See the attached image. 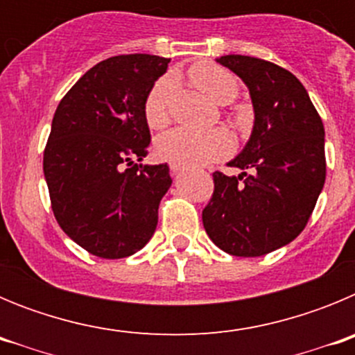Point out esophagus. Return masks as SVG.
<instances>
[{
  "label": "esophagus",
  "mask_w": 355,
  "mask_h": 355,
  "mask_svg": "<svg viewBox=\"0 0 355 355\" xmlns=\"http://www.w3.org/2000/svg\"><path fill=\"white\" fill-rule=\"evenodd\" d=\"M171 171H172V174H181V172L184 171V167H181V165H174V163H172L171 165Z\"/></svg>",
  "instance_id": "1"
}]
</instances>
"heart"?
<instances>
[{
    "instance_id": "1",
    "label": "heart",
    "mask_w": 355,
    "mask_h": 355,
    "mask_svg": "<svg viewBox=\"0 0 355 355\" xmlns=\"http://www.w3.org/2000/svg\"><path fill=\"white\" fill-rule=\"evenodd\" d=\"M190 80L197 89L216 105H229L238 96V80L227 69L211 62H200L190 69ZM175 83L172 76H163L153 85L144 103V117L147 126L162 130L171 122V103ZM159 159L181 167L206 165L233 149V140L224 130L192 131L175 128L159 135L155 144Z\"/></svg>"
}]
</instances>
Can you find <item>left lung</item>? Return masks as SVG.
I'll return each instance as SVG.
<instances>
[{"label": "left lung", "instance_id": "8db88e82", "mask_svg": "<svg viewBox=\"0 0 355 355\" xmlns=\"http://www.w3.org/2000/svg\"><path fill=\"white\" fill-rule=\"evenodd\" d=\"M216 62L247 85L254 108L249 142L227 163L238 175L213 172L215 190L202 209L218 249L256 258L302 233L325 183V131L309 94L286 69L243 55Z\"/></svg>", "mask_w": 355, "mask_h": 355}]
</instances>
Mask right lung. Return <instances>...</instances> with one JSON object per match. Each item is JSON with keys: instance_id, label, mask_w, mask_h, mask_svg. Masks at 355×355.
<instances>
[{"instance_id": "right-lung-1", "label": "right lung", "mask_w": 355, "mask_h": 355, "mask_svg": "<svg viewBox=\"0 0 355 355\" xmlns=\"http://www.w3.org/2000/svg\"><path fill=\"white\" fill-rule=\"evenodd\" d=\"M168 62L155 55L99 62L53 117L44 150L53 213L64 233L97 258H128L156 231L172 180L167 163H142L150 142L144 103Z\"/></svg>"}]
</instances>
